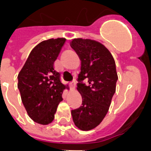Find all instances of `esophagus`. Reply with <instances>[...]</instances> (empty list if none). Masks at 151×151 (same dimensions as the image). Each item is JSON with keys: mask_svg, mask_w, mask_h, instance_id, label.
Returning a JSON list of instances; mask_svg holds the SVG:
<instances>
[{"mask_svg": "<svg viewBox=\"0 0 151 151\" xmlns=\"http://www.w3.org/2000/svg\"><path fill=\"white\" fill-rule=\"evenodd\" d=\"M70 88L72 90L75 89V87H76V81H71V82L70 83Z\"/></svg>", "mask_w": 151, "mask_h": 151, "instance_id": "1", "label": "esophagus"}]
</instances>
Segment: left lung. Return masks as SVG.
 <instances>
[{"mask_svg": "<svg viewBox=\"0 0 151 151\" xmlns=\"http://www.w3.org/2000/svg\"><path fill=\"white\" fill-rule=\"evenodd\" d=\"M70 46L81 63L77 89L82 97L81 106L71 110V115L78 129L88 131L100 124L109 110L118 79L116 65L110 51L98 41L75 38Z\"/></svg>", "mask_w": 151, "mask_h": 151, "instance_id": "left-lung-1", "label": "left lung"}]
</instances>
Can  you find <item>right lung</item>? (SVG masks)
Masks as SVG:
<instances>
[{
	"label": "right lung",
	"instance_id": "obj_1",
	"mask_svg": "<svg viewBox=\"0 0 151 151\" xmlns=\"http://www.w3.org/2000/svg\"><path fill=\"white\" fill-rule=\"evenodd\" d=\"M65 42L66 39L60 37L41 41L33 48L18 75V88L27 114L43 125L54 120L66 88L54 69V62Z\"/></svg>",
	"mask_w": 151,
	"mask_h": 151
}]
</instances>
